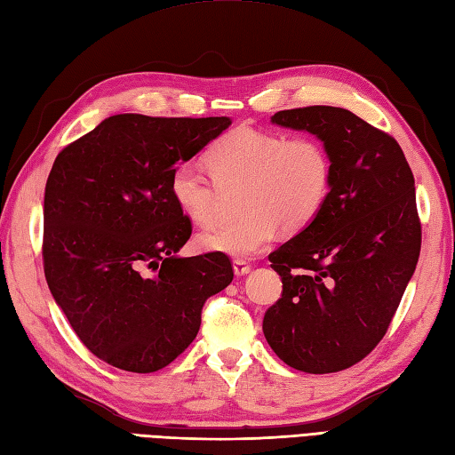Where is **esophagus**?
<instances>
[{"mask_svg": "<svg viewBox=\"0 0 455 455\" xmlns=\"http://www.w3.org/2000/svg\"><path fill=\"white\" fill-rule=\"evenodd\" d=\"M234 272L239 278V275H247L251 272V264H247L245 260H235L234 262Z\"/></svg>", "mask_w": 455, "mask_h": 455, "instance_id": "obj_1", "label": "esophagus"}]
</instances>
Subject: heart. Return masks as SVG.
<instances>
[{
    "label": "heart",
    "instance_id": "1",
    "mask_svg": "<svg viewBox=\"0 0 455 455\" xmlns=\"http://www.w3.org/2000/svg\"><path fill=\"white\" fill-rule=\"evenodd\" d=\"M208 177L195 164H180L170 193L181 214L206 228L218 218L221 193L241 191V216L198 235V247L235 259H252L278 237L282 228L297 234L323 212L331 191V158L311 135L239 127L206 150Z\"/></svg>",
    "mask_w": 455,
    "mask_h": 455
}]
</instances>
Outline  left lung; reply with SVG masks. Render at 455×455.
<instances>
[{"instance_id": "1", "label": "left lung", "mask_w": 455, "mask_h": 455, "mask_svg": "<svg viewBox=\"0 0 455 455\" xmlns=\"http://www.w3.org/2000/svg\"><path fill=\"white\" fill-rule=\"evenodd\" d=\"M272 124L316 135L334 175L323 212L268 257L283 290L262 331L290 367L338 372L379 346L415 272V180L395 139L349 109H283Z\"/></svg>"}]
</instances>
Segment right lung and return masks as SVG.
Wrapping results in <instances>:
<instances>
[{"instance_id":"right-lung-1","label":"right lung","mask_w":455,"mask_h":455,"mask_svg":"<svg viewBox=\"0 0 455 455\" xmlns=\"http://www.w3.org/2000/svg\"><path fill=\"white\" fill-rule=\"evenodd\" d=\"M229 117L119 114L65 147L44 193V274L75 334L98 359L154 372L201 328L210 295L234 280L224 252L177 257L191 220L170 177Z\"/></svg>"}]
</instances>
